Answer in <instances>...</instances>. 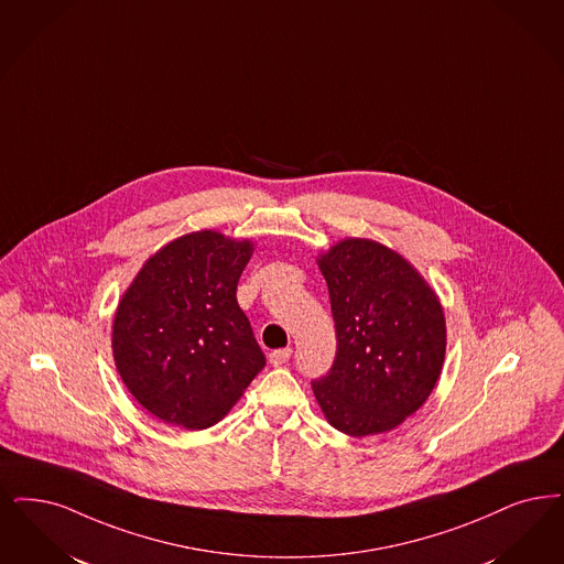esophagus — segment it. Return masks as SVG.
<instances>
[{"instance_id":"34e87169","label":"esophagus","mask_w":564,"mask_h":564,"mask_svg":"<svg viewBox=\"0 0 564 564\" xmlns=\"http://www.w3.org/2000/svg\"><path fill=\"white\" fill-rule=\"evenodd\" d=\"M290 357H292V348H279V350H272L269 359H271L274 367H279V365H285L290 361Z\"/></svg>"}]
</instances>
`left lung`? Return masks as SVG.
Returning a JSON list of instances; mask_svg holds the SVG:
<instances>
[{
    "instance_id": "obj_1",
    "label": "left lung",
    "mask_w": 564,
    "mask_h": 564,
    "mask_svg": "<svg viewBox=\"0 0 564 564\" xmlns=\"http://www.w3.org/2000/svg\"><path fill=\"white\" fill-rule=\"evenodd\" d=\"M336 323V359L313 380L334 429L350 436L397 429L429 399L445 359L438 297L392 249L346 239L318 260Z\"/></svg>"
}]
</instances>
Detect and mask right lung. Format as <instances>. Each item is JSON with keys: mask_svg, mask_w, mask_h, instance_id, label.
<instances>
[{"mask_svg": "<svg viewBox=\"0 0 564 564\" xmlns=\"http://www.w3.org/2000/svg\"><path fill=\"white\" fill-rule=\"evenodd\" d=\"M249 256V241L191 232L158 251L123 295L115 365L135 401L159 420L214 426L267 365L237 304Z\"/></svg>", "mask_w": 564, "mask_h": 564, "instance_id": "1", "label": "right lung"}]
</instances>
